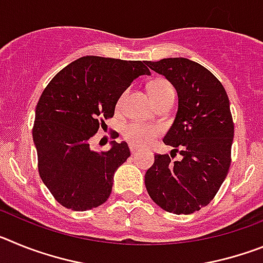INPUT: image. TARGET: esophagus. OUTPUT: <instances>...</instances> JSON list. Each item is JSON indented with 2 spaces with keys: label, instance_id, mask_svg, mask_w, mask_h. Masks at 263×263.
<instances>
[{
  "label": "esophagus",
  "instance_id": "34e87169",
  "mask_svg": "<svg viewBox=\"0 0 263 263\" xmlns=\"http://www.w3.org/2000/svg\"><path fill=\"white\" fill-rule=\"evenodd\" d=\"M130 153H132V154H134V153H137L139 150V147L138 146H136V145H130Z\"/></svg>",
  "mask_w": 263,
  "mask_h": 263
}]
</instances>
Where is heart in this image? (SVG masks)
Listing matches in <instances>:
<instances>
[{"label": "heart", "instance_id": "obj_1", "mask_svg": "<svg viewBox=\"0 0 263 263\" xmlns=\"http://www.w3.org/2000/svg\"><path fill=\"white\" fill-rule=\"evenodd\" d=\"M150 90H152V96L154 101L166 99V97L170 96L175 97L174 87L171 85L170 81L164 80V79H159V80L154 81L152 84ZM127 93H129V90L126 89L124 93L121 95L120 99H118V106L122 105ZM122 136H124V138L126 139L127 142L132 143V145L143 146L158 136V129L155 126H153V125L139 124V122H130V124L125 125L124 129H122Z\"/></svg>", "mask_w": 263, "mask_h": 263}]
</instances>
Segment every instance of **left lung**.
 Segmentation results:
<instances>
[{"mask_svg": "<svg viewBox=\"0 0 263 263\" xmlns=\"http://www.w3.org/2000/svg\"><path fill=\"white\" fill-rule=\"evenodd\" d=\"M175 87L179 106L163 142L171 155L157 154L145 185L155 204L176 215H190L213 200L231 167L234 124L229 99L218 79L185 58L147 62ZM178 152L182 159L173 161Z\"/></svg>", "mask_w": 263, "mask_h": 263, "instance_id": "1", "label": "left lung"}]
</instances>
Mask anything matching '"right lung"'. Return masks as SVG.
<instances>
[{"instance_id": "add662e5", "label": "right lung", "mask_w": 263, "mask_h": 263, "mask_svg": "<svg viewBox=\"0 0 263 263\" xmlns=\"http://www.w3.org/2000/svg\"><path fill=\"white\" fill-rule=\"evenodd\" d=\"M142 75L150 71L141 60L83 57L45 88L36 104L32 139L41 179L63 206L88 211L110 196L116 170L130 150L126 142L113 141L108 152H92L89 139L115 116L124 90Z\"/></svg>"}]
</instances>
